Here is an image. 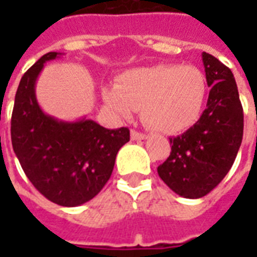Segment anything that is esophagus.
I'll use <instances>...</instances> for the list:
<instances>
[{"label":"esophagus","instance_id":"34e87169","mask_svg":"<svg viewBox=\"0 0 257 257\" xmlns=\"http://www.w3.org/2000/svg\"><path fill=\"white\" fill-rule=\"evenodd\" d=\"M131 139L133 141H140V140H147L148 139V135H145V133L137 132V131H132L131 132Z\"/></svg>","mask_w":257,"mask_h":257}]
</instances>
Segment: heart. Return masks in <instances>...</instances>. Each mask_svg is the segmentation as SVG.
Here are the masks:
<instances>
[{
	"mask_svg": "<svg viewBox=\"0 0 257 257\" xmlns=\"http://www.w3.org/2000/svg\"><path fill=\"white\" fill-rule=\"evenodd\" d=\"M207 90V80L199 68L161 64L125 72L114 88L104 89L102 97L117 116L128 118L141 108L148 126L176 133L199 120Z\"/></svg>",
	"mask_w": 257,
	"mask_h": 257,
	"instance_id": "1",
	"label": "heart"
}]
</instances>
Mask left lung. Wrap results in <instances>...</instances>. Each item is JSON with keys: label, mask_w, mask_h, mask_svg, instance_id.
<instances>
[{"label": "left lung", "mask_w": 257, "mask_h": 257, "mask_svg": "<svg viewBox=\"0 0 257 257\" xmlns=\"http://www.w3.org/2000/svg\"><path fill=\"white\" fill-rule=\"evenodd\" d=\"M211 86L207 108L193 126L169 139L171 155L157 173L172 191L185 199H200L216 188L233 165L243 140L244 114L231 69L203 52Z\"/></svg>", "instance_id": "8db88e82"}]
</instances>
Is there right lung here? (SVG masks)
<instances>
[{"label": "right lung", "mask_w": 257, "mask_h": 257, "mask_svg": "<svg viewBox=\"0 0 257 257\" xmlns=\"http://www.w3.org/2000/svg\"><path fill=\"white\" fill-rule=\"evenodd\" d=\"M58 56L44 54L22 76L12 113V145L41 195L62 207H77L108 183L117 152L129 141V129H106L88 118L62 121L44 113L36 81L44 64Z\"/></svg>", "instance_id": "add662e5"}]
</instances>
